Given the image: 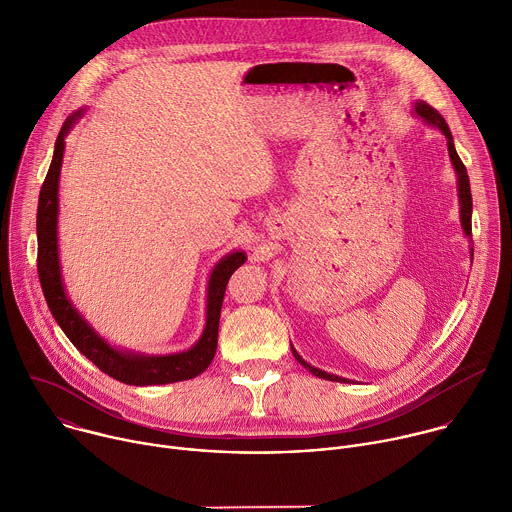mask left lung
I'll return each mask as SVG.
<instances>
[{
  "label": "left lung",
  "instance_id": "1",
  "mask_svg": "<svg viewBox=\"0 0 512 512\" xmlns=\"http://www.w3.org/2000/svg\"><path fill=\"white\" fill-rule=\"evenodd\" d=\"M413 111H415V115L421 117L425 123H429V125L440 129V131L446 135V139H448L450 160H452V166H454L456 176H458V196H460V221H462V231H464V235L470 239V237H472V192H470V178H468L466 166L462 164V160H460V156H458V152H456V148H454L452 131H450L446 119H444L440 113H437L431 105H427L425 101H417V103L413 105ZM470 251H472V249H470ZM472 255H474V253H472ZM291 352H294L296 360L302 364L304 369H308L312 375H316V377H320V379H326V381L350 383L348 379H342V377H336V375H330V373H326V371H320V369L312 367V364H308V362L296 352V348H291Z\"/></svg>",
  "mask_w": 512,
  "mask_h": 512
}]
</instances>
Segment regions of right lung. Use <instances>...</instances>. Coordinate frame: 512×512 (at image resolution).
<instances>
[{
  "label": "right lung",
  "instance_id": "add662e5",
  "mask_svg": "<svg viewBox=\"0 0 512 512\" xmlns=\"http://www.w3.org/2000/svg\"><path fill=\"white\" fill-rule=\"evenodd\" d=\"M83 109L68 115L64 121L56 143L54 156L50 162V170L40 190L38 198V214H36V233H38V277L44 291L46 304L68 336V340L77 346L93 364L127 385L148 387V385H166L178 383L198 377L208 369V364L216 352L218 338V320H221V308L227 283L237 267L247 261L243 251L229 253L225 259L218 261L208 279V296H206V326L200 340L186 352L164 354V356H148L135 354L127 350H119L111 346L105 338H101L93 326L79 314V310L68 300L58 261V180L60 166L64 156V137L81 117Z\"/></svg>",
  "mask_w": 512,
  "mask_h": 512
}]
</instances>
